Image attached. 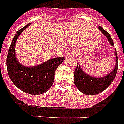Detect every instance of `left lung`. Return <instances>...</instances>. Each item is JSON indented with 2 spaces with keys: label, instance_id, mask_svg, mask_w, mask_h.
<instances>
[{
  "label": "left lung",
  "instance_id": "obj_1",
  "mask_svg": "<svg viewBox=\"0 0 124 124\" xmlns=\"http://www.w3.org/2000/svg\"><path fill=\"white\" fill-rule=\"evenodd\" d=\"M99 29L102 32V34L106 36L111 46H113L114 44L110 34L107 32L101 26H99ZM115 55L116 56V65L115 69L113 70L111 73L102 78H97L88 76V74H85L82 71L79 65H76L74 72V81L76 87L82 93L86 95H96L105 90L106 88H107L112 83L117 72L118 62V57L116 50H115Z\"/></svg>",
  "mask_w": 124,
  "mask_h": 124
}]
</instances>
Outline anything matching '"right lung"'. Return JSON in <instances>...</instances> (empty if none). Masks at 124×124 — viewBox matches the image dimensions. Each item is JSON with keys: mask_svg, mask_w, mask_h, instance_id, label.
Masks as SVG:
<instances>
[{"mask_svg": "<svg viewBox=\"0 0 124 124\" xmlns=\"http://www.w3.org/2000/svg\"><path fill=\"white\" fill-rule=\"evenodd\" d=\"M31 23L20 29L13 39L6 59L7 70L11 80L22 91L32 95L45 93L52 86L55 70L64 60V57L50 59L43 64L34 67H25L16 60L15 44L23 31Z\"/></svg>", "mask_w": 124, "mask_h": 124, "instance_id": "1", "label": "right lung"}]
</instances>
